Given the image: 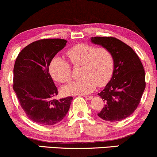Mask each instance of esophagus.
I'll return each mask as SVG.
<instances>
[{
    "label": "esophagus",
    "instance_id": "esophagus-1",
    "mask_svg": "<svg viewBox=\"0 0 157 157\" xmlns=\"http://www.w3.org/2000/svg\"><path fill=\"white\" fill-rule=\"evenodd\" d=\"M85 98L87 99V100H88V101H90V100H91V99L93 98V96H85Z\"/></svg>",
    "mask_w": 157,
    "mask_h": 157
}]
</instances>
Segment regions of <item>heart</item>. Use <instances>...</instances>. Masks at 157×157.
<instances>
[{
    "mask_svg": "<svg viewBox=\"0 0 157 157\" xmlns=\"http://www.w3.org/2000/svg\"><path fill=\"white\" fill-rule=\"evenodd\" d=\"M73 67H81L80 80L64 85V95H85L93 92L96 85L104 86L110 80L114 70V56L108 48L88 44H78L67 52ZM49 72L56 82H67L71 79V66L65 59L56 56L49 64Z\"/></svg>",
    "mask_w": 157,
    "mask_h": 157,
    "instance_id": "heart-1",
    "label": "heart"
}]
</instances>
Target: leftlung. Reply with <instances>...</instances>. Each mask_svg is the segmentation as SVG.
<instances>
[{
	"instance_id": "8db88e82",
	"label": "left lung",
	"mask_w": 157,
	"mask_h": 157,
	"mask_svg": "<svg viewBox=\"0 0 157 157\" xmlns=\"http://www.w3.org/2000/svg\"><path fill=\"white\" fill-rule=\"evenodd\" d=\"M91 42L108 48L114 56L112 77L98 95L105 106L98 114L102 120L117 122L130 116L146 88L145 71L132 48L113 37H93Z\"/></svg>"
}]
</instances>
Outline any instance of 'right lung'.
<instances>
[{
    "label": "right lung",
    "mask_w": 157,
    "mask_h": 157,
    "mask_svg": "<svg viewBox=\"0 0 157 157\" xmlns=\"http://www.w3.org/2000/svg\"><path fill=\"white\" fill-rule=\"evenodd\" d=\"M67 43L64 39H42L21 51L13 67V88L29 120L43 125H53L66 116L72 97L53 99L58 90L49 64Z\"/></svg>",
    "instance_id": "add662e5"
}]
</instances>
